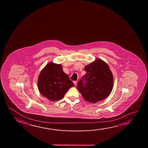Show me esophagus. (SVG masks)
Segmentation results:
<instances>
[{"mask_svg": "<svg viewBox=\"0 0 148 148\" xmlns=\"http://www.w3.org/2000/svg\"><path fill=\"white\" fill-rule=\"evenodd\" d=\"M74 85H75V86H76L77 84V81H74Z\"/></svg>", "mask_w": 148, "mask_h": 148, "instance_id": "esophagus-1", "label": "esophagus"}]
</instances>
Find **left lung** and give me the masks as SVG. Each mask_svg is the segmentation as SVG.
Wrapping results in <instances>:
<instances>
[{
  "instance_id": "left-lung-1",
  "label": "left lung",
  "mask_w": 148,
  "mask_h": 148,
  "mask_svg": "<svg viewBox=\"0 0 148 148\" xmlns=\"http://www.w3.org/2000/svg\"><path fill=\"white\" fill-rule=\"evenodd\" d=\"M86 73L78 82L77 88L88 102L95 103L108 97L113 87V76L104 61L97 59L84 69Z\"/></svg>"
}]
</instances>
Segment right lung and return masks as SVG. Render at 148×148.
<instances>
[{
	"mask_svg": "<svg viewBox=\"0 0 148 148\" xmlns=\"http://www.w3.org/2000/svg\"><path fill=\"white\" fill-rule=\"evenodd\" d=\"M38 86L42 95L55 101L63 98L74 84L63 72L61 65L49 62L40 74Z\"/></svg>",
	"mask_w": 148,
	"mask_h": 148,
	"instance_id": "obj_1",
	"label": "right lung"
}]
</instances>
